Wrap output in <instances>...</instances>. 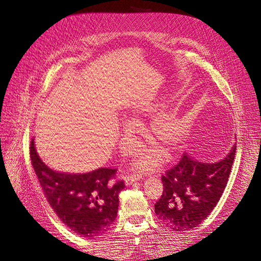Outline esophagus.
Listing matches in <instances>:
<instances>
[{"instance_id":"34e87169","label":"esophagus","mask_w":261,"mask_h":261,"mask_svg":"<svg viewBox=\"0 0 261 261\" xmlns=\"http://www.w3.org/2000/svg\"><path fill=\"white\" fill-rule=\"evenodd\" d=\"M140 175H136V174H132V175H129V176H127L125 178V183H126V185H130L132 183H134V181H136V180H139L140 179Z\"/></svg>"}]
</instances>
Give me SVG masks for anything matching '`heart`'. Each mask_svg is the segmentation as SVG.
Instances as JSON below:
<instances>
[{"mask_svg":"<svg viewBox=\"0 0 261 261\" xmlns=\"http://www.w3.org/2000/svg\"><path fill=\"white\" fill-rule=\"evenodd\" d=\"M143 111L145 113H153L156 111L155 107H147ZM136 124L128 122L126 124V134L129 137L136 130ZM150 136L155 145L161 149L170 150L179 145L186 136V128L184 124L179 121V118L173 114H161L153 118L150 125ZM155 167V161L146 158L137 163V168L140 170H148Z\"/></svg>","mask_w":261,"mask_h":261,"instance_id":"heart-1","label":"heart"}]
</instances>
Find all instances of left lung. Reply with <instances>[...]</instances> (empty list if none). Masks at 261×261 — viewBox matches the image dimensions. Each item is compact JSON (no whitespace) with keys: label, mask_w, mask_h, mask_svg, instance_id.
<instances>
[{"label":"left lung","mask_w":261,"mask_h":261,"mask_svg":"<svg viewBox=\"0 0 261 261\" xmlns=\"http://www.w3.org/2000/svg\"><path fill=\"white\" fill-rule=\"evenodd\" d=\"M236 143L222 160L203 163L186 152L161 179L163 193L154 212L173 231H188L199 225L222 196L235 158Z\"/></svg>","instance_id":"8db88e82"}]
</instances>
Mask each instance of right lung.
<instances>
[{
	"mask_svg": "<svg viewBox=\"0 0 261 261\" xmlns=\"http://www.w3.org/2000/svg\"><path fill=\"white\" fill-rule=\"evenodd\" d=\"M30 159L46 200L63 223L87 239L109 230L117 216L118 194L125 187L124 180L111 183L116 169L101 168L85 174L53 171L38 155L34 138Z\"/></svg>",
	"mask_w": 261,
	"mask_h": 261,
	"instance_id": "right-lung-1",
	"label": "right lung"
}]
</instances>
